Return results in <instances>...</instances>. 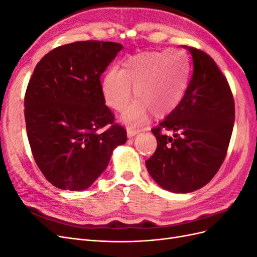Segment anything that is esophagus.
<instances>
[{"label": "esophagus", "instance_id": "esophagus-1", "mask_svg": "<svg viewBox=\"0 0 257 257\" xmlns=\"http://www.w3.org/2000/svg\"><path fill=\"white\" fill-rule=\"evenodd\" d=\"M139 130H134V128H132V127H127V136L130 137V138H132V137H134V136H136L137 134H139Z\"/></svg>", "mask_w": 257, "mask_h": 257}]
</instances>
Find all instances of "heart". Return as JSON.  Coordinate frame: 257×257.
Wrapping results in <instances>:
<instances>
[{"mask_svg":"<svg viewBox=\"0 0 257 257\" xmlns=\"http://www.w3.org/2000/svg\"><path fill=\"white\" fill-rule=\"evenodd\" d=\"M191 63L188 53L169 49L139 53L122 62L121 69L111 67L102 79L105 103L122 111L132 98V87L137 100L122 115L128 127L142 126L150 111L164 116L176 109L188 88Z\"/></svg>","mask_w":257,"mask_h":257,"instance_id":"obj_1","label":"heart"}]
</instances>
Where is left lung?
Returning a JSON list of instances; mask_svg holds the SVG:
<instances>
[{
	"mask_svg": "<svg viewBox=\"0 0 257 257\" xmlns=\"http://www.w3.org/2000/svg\"><path fill=\"white\" fill-rule=\"evenodd\" d=\"M184 48L192 54L193 76L181 103L151 130L158 147L146 161L153 180L174 193L196 191L215 176L235 121L232 93L213 59L199 49Z\"/></svg>",
	"mask_w": 257,
	"mask_h": 257,
	"instance_id": "obj_1",
	"label": "left lung"
}]
</instances>
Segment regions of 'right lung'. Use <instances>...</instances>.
Listing matches in <instances>:
<instances>
[{"mask_svg":"<svg viewBox=\"0 0 257 257\" xmlns=\"http://www.w3.org/2000/svg\"><path fill=\"white\" fill-rule=\"evenodd\" d=\"M122 48L98 41L60 46L38 62L31 77L25 96L28 139L38 168L58 189H88L114 148L126 142L125 128L105 105L99 80Z\"/></svg>","mask_w":257,"mask_h":257,"instance_id":"1","label":"right lung"}]
</instances>
